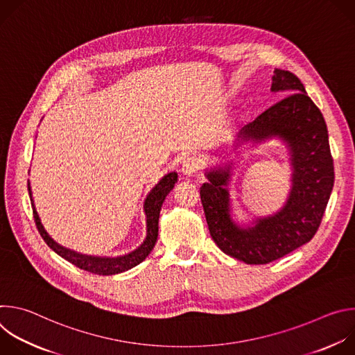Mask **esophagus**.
<instances>
[{
	"mask_svg": "<svg viewBox=\"0 0 355 355\" xmlns=\"http://www.w3.org/2000/svg\"><path fill=\"white\" fill-rule=\"evenodd\" d=\"M200 168V160L196 156H189L184 160L182 167H181V173L187 177L193 175Z\"/></svg>",
	"mask_w": 355,
	"mask_h": 355,
	"instance_id": "esophagus-1",
	"label": "esophagus"
}]
</instances>
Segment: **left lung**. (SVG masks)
<instances>
[{
    "mask_svg": "<svg viewBox=\"0 0 355 355\" xmlns=\"http://www.w3.org/2000/svg\"><path fill=\"white\" fill-rule=\"evenodd\" d=\"M271 91L289 95L241 128L226 147L223 159L241 145L257 146L267 139H279L287 148L293 170L291 191L284 207L270 217H255L248 224L237 223L230 196L234 165L230 157L207 168L208 182L200 187V200L214 241L225 254L245 264L271 263L311 241L334 184L327 126L305 87L291 71L275 69Z\"/></svg>",
    "mask_w": 355,
    "mask_h": 355,
    "instance_id": "1",
    "label": "left lung"
}]
</instances>
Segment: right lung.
I'll return each mask as SVG.
<instances>
[{"label": "right lung", "instance_id": "1", "mask_svg": "<svg viewBox=\"0 0 355 355\" xmlns=\"http://www.w3.org/2000/svg\"><path fill=\"white\" fill-rule=\"evenodd\" d=\"M177 180H178V174L175 171H171L166 174L153 188H151L143 204V211L146 215V237L137 248L128 252V254L118 256V257H101V256L83 254V252H78L76 250H71L59 244L46 232L44 226L42 225V220L35 207V200L32 196V189L29 182H28V191H29L33 218H35L37 230L50 248H52L55 252H58L60 257H63L64 260H67L69 263L74 264L81 270H85L88 272L98 274V275H115V274L125 272L136 267L137 264H140L150 254V251L153 250L159 236V218H160L162 205L166 196L173 191Z\"/></svg>", "mask_w": 355, "mask_h": 355}]
</instances>
